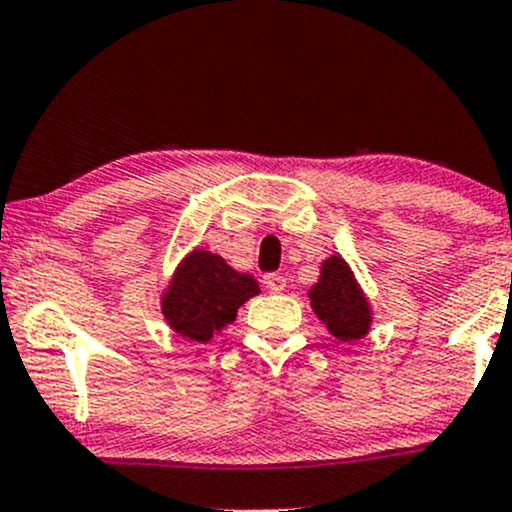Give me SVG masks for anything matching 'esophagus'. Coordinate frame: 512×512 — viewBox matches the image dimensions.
I'll return each instance as SVG.
<instances>
[{"label": "esophagus", "instance_id": "1", "mask_svg": "<svg viewBox=\"0 0 512 512\" xmlns=\"http://www.w3.org/2000/svg\"><path fill=\"white\" fill-rule=\"evenodd\" d=\"M263 285H266V290L270 292H282L287 287V278L280 273H266L263 275Z\"/></svg>", "mask_w": 512, "mask_h": 512}]
</instances>
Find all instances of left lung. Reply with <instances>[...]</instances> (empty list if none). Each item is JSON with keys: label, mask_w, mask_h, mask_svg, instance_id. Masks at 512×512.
Masks as SVG:
<instances>
[{"label": "left lung", "mask_w": 512, "mask_h": 512, "mask_svg": "<svg viewBox=\"0 0 512 512\" xmlns=\"http://www.w3.org/2000/svg\"><path fill=\"white\" fill-rule=\"evenodd\" d=\"M316 316L338 340H357L369 330L371 316L364 294L359 292L350 268L333 256L323 263L321 280L309 290Z\"/></svg>", "instance_id": "obj_1"}]
</instances>
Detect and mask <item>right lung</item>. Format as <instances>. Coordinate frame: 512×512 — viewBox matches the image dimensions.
Here are the masks:
<instances>
[{
    "label": "right lung",
    "mask_w": 512,
    "mask_h": 512,
    "mask_svg": "<svg viewBox=\"0 0 512 512\" xmlns=\"http://www.w3.org/2000/svg\"><path fill=\"white\" fill-rule=\"evenodd\" d=\"M254 294L258 285L251 275L232 270L218 254L194 251L174 275L162 299V314L184 338L208 342L230 326L239 306Z\"/></svg>",
    "instance_id": "right-lung-1"
}]
</instances>
